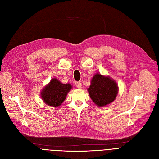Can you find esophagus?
Masks as SVG:
<instances>
[{
    "label": "esophagus",
    "mask_w": 159,
    "mask_h": 159,
    "mask_svg": "<svg viewBox=\"0 0 159 159\" xmlns=\"http://www.w3.org/2000/svg\"><path fill=\"white\" fill-rule=\"evenodd\" d=\"M75 86H76L77 88H82V87L81 82H78L75 83Z\"/></svg>",
    "instance_id": "1"
}]
</instances>
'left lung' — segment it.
<instances>
[{
	"instance_id": "8db88e82",
	"label": "left lung",
	"mask_w": 159,
	"mask_h": 159,
	"mask_svg": "<svg viewBox=\"0 0 159 159\" xmlns=\"http://www.w3.org/2000/svg\"><path fill=\"white\" fill-rule=\"evenodd\" d=\"M88 92L96 106L103 107L113 102L118 94L119 87L116 81L109 75L95 73L91 79Z\"/></svg>"
}]
</instances>
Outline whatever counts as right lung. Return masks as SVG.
<instances>
[{
    "label": "right lung",
    "instance_id": "obj_1",
    "mask_svg": "<svg viewBox=\"0 0 159 159\" xmlns=\"http://www.w3.org/2000/svg\"><path fill=\"white\" fill-rule=\"evenodd\" d=\"M71 89V84H63L56 77H54L42 89L40 92V96L46 105L59 107L64 102Z\"/></svg>",
    "mask_w": 159,
    "mask_h": 159
}]
</instances>
